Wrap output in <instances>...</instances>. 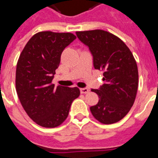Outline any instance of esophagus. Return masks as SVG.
Returning a JSON list of instances; mask_svg holds the SVG:
<instances>
[{
	"label": "esophagus",
	"instance_id": "1",
	"mask_svg": "<svg viewBox=\"0 0 158 158\" xmlns=\"http://www.w3.org/2000/svg\"><path fill=\"white\" fill-rule=\"evenodd\" d=\"M80 92L82 94H86V93L89 92V89L88 88H81L80 89Z\"/></svg>",
	"mask_w": 158,
	"mask_h": 158
}]
</instances>
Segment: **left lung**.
Masks as SVG:
<instances>
[{
  "mask_svg": "<svg viewBox=\"0 0 158 158\" xmlns=\"http://www.w3.org/2000/svg\"><path fill=\"white\" fill-rule=\"evenodd\" d=\"M76 35L89 48L94 68L104 72V84L92 89L99 102L90 106V112L105 124L118 122L132 107L138 89L139 75L134 56L121 40L104 30L80 31Z\"/></svg>",
  "mask_w": 158,
  "mask_h": 158,
  "instance_id": "obj_1",
  "label": "left lung"
}]
</instances>
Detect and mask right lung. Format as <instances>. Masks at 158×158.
I'll return each mask as SVG.
<instances>
[{"label":"right lung","instance_id":"obj_1","mask_svg":"<svg viewBox=\"0 0 158 158\" xmlns=\"http://www.w3.org/2000/svg\"><path fill=\"white\" fill-rule=\"evenodd\" d=\"M76 39L71 33H37L26 44L16 70V89L23 109L45 128L60 125L69 116L79 88L52 84L63 50Z\"/></svg>","mask_w":158,"mask_h":158}]
</instances>
